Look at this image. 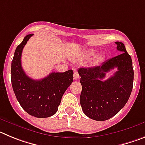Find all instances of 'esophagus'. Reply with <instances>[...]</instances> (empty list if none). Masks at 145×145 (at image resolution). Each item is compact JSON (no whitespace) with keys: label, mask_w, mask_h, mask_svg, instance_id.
I'll return each instance as SVG.
<instances>
[{"label":"esophagus","mask_w":145,"mask_h":145,"mask_svg":"<svg viewBox=\"0 0 145 145\" xmlns=\"http://www.w3.org/2000/svg\"><path fill=\"white\" fill-rule=\"evenodd\" d=\"M74 79H75V80H78V79L79 78V74H78V72L76 70H74Z\"/></svg>","instance_id":"1"}]
</instances>
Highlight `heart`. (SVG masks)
Wrapping results in <instances>:
<instances>
[{
    "mask_svg": "<svg viewBox=\"0 0 145 145\" xmlns=\"http://www.w3.org/2000/svg\"><path fill=\"white\" fill-rule=\"evenodd\" d=\"M96 52L95 51H93V50H92V51H91L90 52H89V55H91V56H93V55L95 54Z\"/></svg>",
    "mask_w": 145,
    "mask_h": 145,
    "instance_id": "1",
    "label": "heart"
}]
</instances>
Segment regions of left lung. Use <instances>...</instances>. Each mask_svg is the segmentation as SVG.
<instances>
[{
	"instance_id": "obj_1",
	"label": "left lung",
	"mask_w": 145,
	"mask_h": 145,
	"mask_svg": "<svg viewBox=\"0 0 145 145\" xmlns=\"http://www.w3.org/2000/svg\"><path fill=\"white\" fill-rule=\"evenodd\" d=\"M116 43L120 54L105 61L100 66L78 70L81 77L80 103L82 110L86 116L98 121L116 116L128 102L133 88L131 57L123 43L118 41ZM114 68H117L118 71L103 82L106 72Z\"/></svg>"
}]
</instances>
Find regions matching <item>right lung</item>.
I'll use <instances>...</instances> for the list:
<instances>
[{
  "label": "right lung",
  "instance_id": "add662e5",
  "mask_svg": "<svg viewBox=\"0 0 145 145\" xmlns=\"http://www.w3.org/2000/svg\"><path fill=\"white\" fill-rule=\"evenodd\" d=\"M33 34L26 35L15 50L11 61V84L18 102L28 114L43 118L58 110L61 97L73 80V71L52 72L41 80H33L26 75L21 63L22 52Z\"/></svg>",
  "mask_w": 145,
  "mask_h": 145
}]
</instances>
